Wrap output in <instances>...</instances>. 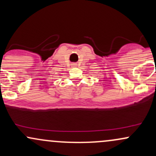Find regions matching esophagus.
<instances>
[{
	"mask_svg": "<svg viewBox=\"0 0 156 156\" xmlns=\"http://www.w3.org/2000/svg\"><path fill=\"white\" fill-rule=\"evenodd\" d=\"M73 65H76V64H73Z\"/></svg>",
	"mask_w": 156,
	"mask_h": 156,
	"instance_id": "obj_1",
	"label": "esophagus"
}]
</instances>
